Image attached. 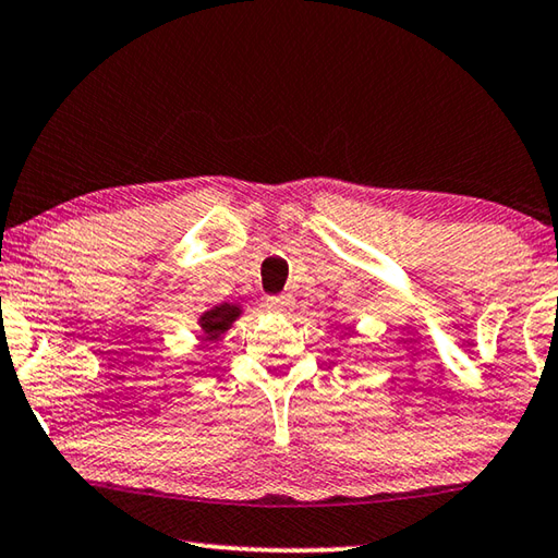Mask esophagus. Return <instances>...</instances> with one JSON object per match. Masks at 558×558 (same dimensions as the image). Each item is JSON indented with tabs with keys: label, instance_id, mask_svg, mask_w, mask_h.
<instances>
[{
	"label": "esophagus",
	"instance_id": "1",
	"mask_svg": "<svg viewBox=\"0 0 558 558\" xmlns=\"http://www.w3.org/2000/svg\"><path fill=\"white\" fill-rule=\"evenodd\" d=\"M267 306H269V311H274V314H289L291 306H294V304H291L289 296L279 294V296H269Z\"/></svg>",
	"mask_w": 558,
	"mask_h": 558
}]
</instances>
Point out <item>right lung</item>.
Wrapping results in <instances>:
<instances>
[{
  "label": "right lung",
  "instance_id": "right-lung-1",
  "mask_svg": "<svg viewBox=\"0 0 558 558\" xmlns=\"http://www.w3.org/2000/svg\"><path fill=\"white\" fill-rule=\"evenodd\" d=\"M238 314L240 311L238 308H232V306H218V308H213V311H208V314L203 316V328H205V333H208L210 338H215L220 333V330H225L228 328L234 318H238Z\"/></svg>",
  "mask_w": 558,
  "mask_h": 558
}]
</instances>
